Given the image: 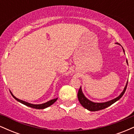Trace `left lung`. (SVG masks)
<instances>
[{
	"instance_id": "1",
	"label": "left lung",
	"mask_w": 134,
	"mask_h": 134,
	"mask_svg": "<svg viewBox=\"0 0 134 134\" xmlns=\"http://www.w3.org/2000/svg\"><path fill=\"white\" fill-rule=\"evenodd\" d=\"M123 50H124V52H125L124 48H123ZM127 64H128V62H127ZM127 83H128V82H127V84H126L125 88H124V90L122 91V93H121L118 97H116V98H115V99H112V100L107 101V102H104V103L93 102V101L89 100L86 97H85V96H84V94H83L82 91L81 87L79 88V91H78V93H77L78 99H79L80 103L81 104V105H82L84 108H85L86 109H87V110H90V111H99V110H103V109L106 108L110 107V106L112 104H113L114 103L116 102V101H117L118 100H119V99H120L121 97H122L123 95H124V94L125 93L126 89H127Z\"/></svg>"
}]
</instances>
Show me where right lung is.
<instances>
[{"label": "right lung", "mask_w": 134, "mask_h": 134, "mask_svg": "<svg viewBox=\"0 0 134 134\" xmlns=\"http://www.w3.org/2000/svg\"><path fill=\"white\" fill-rule=\"evenodd\" d=\"M10 94H11L12 96H13V98H14L15 99H16L17 101H19V102H20V103H21L23 104H24V105L27 106V107L33 108H35V109H44V108H46L51 106L52 104H53L55 102V101L57 100V98H55V99H51V100L47 101V103H44L40 104H31V103H29L26 102V101L21 100V99H18V98H16V97L14 96L13 94L11 93V91H10Z\"/></svg>", "instance_id": "obj_1"}]
</instances>
